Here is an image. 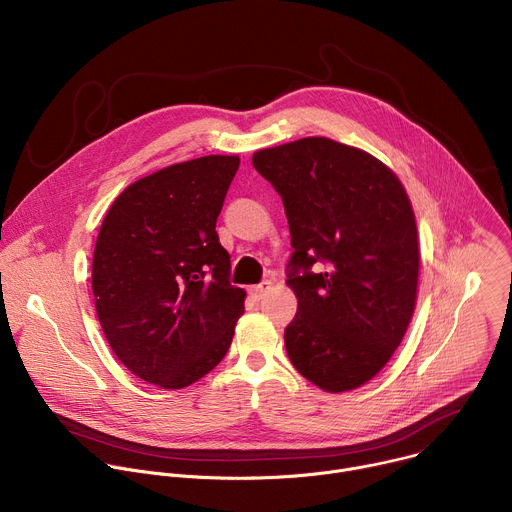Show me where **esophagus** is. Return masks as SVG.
I'll list each match as a JSON object with an SVG mask.
<instances>
[{"mask_svg":"<svg viewBox=\"0 0 512 512\" xmlns=\"http://www.w3.org/2000/svg\"><path fill=\"white\" fill-rule=\"evenodd\" d=\"M269 289H271V281H261L259 285H253V287H251V296H253L255 300H263V296L267 294Z\"/></svg>","mask_w":512,"mask_h":512,"instance_id":"esophagus-1","label":"esophagus"}]
</instances>
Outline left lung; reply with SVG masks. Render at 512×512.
<instances>
[{"label":"left lung","mask_w":512,"mask_h":512,"mask_svg":"<svg viewBox=\"0 0 512 512\" xmlns=\"http://www.w3.org/2000/svg\"><path fill=\"white\" fill-rule=\"evenodd\" d=\"M283 200L291 235L285 328L296 371L328 393L371 381L401 344L417 300L415 214L381 160L328 137L253 154Z\"/></svg>","instance_id":"8db88e82"}]
</instances>
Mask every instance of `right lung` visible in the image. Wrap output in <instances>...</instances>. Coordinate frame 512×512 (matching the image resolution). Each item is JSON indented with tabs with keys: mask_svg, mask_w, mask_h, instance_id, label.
I'll return each mask as SVG.
<instances>
[{
	"mask_svg": "<svg viewBox=\"0 0 512 512\" xmlns=\"http://www.w3.org/2000/svg\"><path fill=\"white\" fill-rule=\"evenodd\" d=\"M239 156L174 164L127 186L111 204L93 255V296L105 338L139 379L184 389L221 362L245 310L216 218Z\"/></svg>",
	"mask_w": 512,
	"mask_h": 512,
	"instance_id": "right-lung-1",
	"label": "right lung"
}]
</instances>
